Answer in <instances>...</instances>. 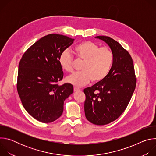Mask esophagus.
Returning <instances> with one entry per match:
<instances>
[{"instance_id": "obj_1", "label": "esophagus", "mask_w": 156, "mask_h": 156, "mask_svg": "<svg viewBox=\"0 0 156 156\" xmlns=\"http://www.w3.org/2000/svg\"><path fill=\"white\" fill-rule=\"evenodd\" d=\"M73 90H74V91H75V92H76V91H80L81 90H80V89H79V88H78V87H74V88H73Z\"/></svg>"}]
</instances>
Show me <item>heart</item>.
Listing matches in <instances>:
<instances>
[{
	"label": "heart",
	"mask_w": 156,
	"mask_h": 156,
	"mask_svg": "<svg viewBox=\"0 0 156 156\" xmlns=\"http://www.w3.org/2000/svg\"><path fill=\"white\" fill-rule=\"evenodd\" d=\"M77 59L83 62L82 72L75 73L66 77V81L76 87H82L91 80L93 83L102 81L108 74L114 60V54L106 47L99 48L95 43L87 41L80 43L75 48ZM73 56L67 51L59 57L61 67L67 72L73 71Z\"/></svg>",
	"instance_id": "heart-1"
}]
</instances>
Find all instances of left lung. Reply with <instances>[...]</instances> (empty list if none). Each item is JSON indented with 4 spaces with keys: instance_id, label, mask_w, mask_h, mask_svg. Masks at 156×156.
<instances>
[{
    "instance_id": "1",
    "label": "left lung",
    "mask_w": 156,
    "mask_h": 156,
    "mask_svg": "<svg viewBox=\"0 0 156 156\" xmlns=\"http://www.w3.org/2000/svg\"><path fill=\"white\" fill-rule=\"evenodd\" d=\"M96 37L109 46L114 60L102 81L84 90V113L89 122L104 125L117 119L124 112L135 90L136 78L132 58L126 49L110 37Z\"/></svg>"
}]
</instances>
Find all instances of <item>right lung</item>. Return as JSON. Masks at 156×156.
I'll return each mask as SVG.
<instances>
[{
	"label": "right lung",
	"instance_id": "add662e5",
	"mask_svg": "<svg viewBox=\"0 0 156 156\" xmlns=\"http://www.w3.org/2000/svg\"><path fill=\"white\" fill-rule=\"evenodd\" d=\"M73 41L62 34H48L34 43L20 61L18 95L28 114L41 122L51 123L58 119L64 101L73 92L71 84H58L63 77L60 55Z\"/></svg>",
	"mask_w": 156,
	"mask_h": 156
}]
</instances>
